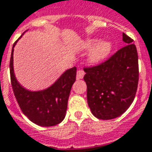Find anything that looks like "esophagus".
<instances>
[{
  "instance_id": "esophagus-1",
  "label": "esophagus",
  "mask_w": 152,
  "mask_h": 152,
  "mask_svg": "<svg viewBox=\"0 0 152 152\" xmlns=\"http://www.w3.org/2000/svg\"><path fill=\"white\" fill-rule=\"evenodd\" d=\"M85 76V72L82 71V70H79L77 73H76V79L77 80H80V79H82Z\"/></svg>"
}]
</instances>
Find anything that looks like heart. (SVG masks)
Segmentation results:
<instances>
[{"mask_svg":"<svg viewBox=\"0 0 152 152\" xmlns=\"http://www.w3.org/2000/svg\"><path fill=\"white\" fill-rule=\"evenodd\" d=\"M91 47L93 48L88 55V61L91 64L96 65L102 62L109 56L112 49V44L108 41L98 42L96 39H90L83 43V48L85 49H90Z\"/></svg>","mask_w":152,"mask_h":152,"instance_id":"heart-1","label":"heart"}]
</instances>
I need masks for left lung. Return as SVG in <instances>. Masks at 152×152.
I'll return each instance as SVG.
<instances>
[{"label":"left lung","mask_w":152,"mask_h":152,"mask_svg":"<svg viewBox=\"0 0 152 152\" xmlns=\"http://www.w3.org/2000/svg\"><path fill=\"white\" fill-rule=\"evenodd\" d=\"M122 38L126 46L105 62L84 68L88 106L98 119L111 120L122 115L137 93L139 80L137 47L125 33Z\"/></svg>","instance_id":"1"}]
</instances>
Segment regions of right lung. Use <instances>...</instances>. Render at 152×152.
I'll use <instances>...</instances> for the list:
<instances>
[{
	"label": "right lung",
	"mask_w": 152,
	"mask_h": 152,
	"mask_svg": "<svg viewBox=\"0 0 152 152\" xmlns=\"http://www.w3.org/2000/svg\"><path fill=\"white\" fill-rule=\"evenodd\" d=\"M16 42L17 41L14 43L11 50L10 74L12 89L20 108L31 121L38 126H53L61 123L66 113L72 85L76 81V67L66 70L46 89L37 91H29L20 84L14 73L13 52Z\"/></svg>",
	"instance_id": "obj_1"
}]
</instances>
